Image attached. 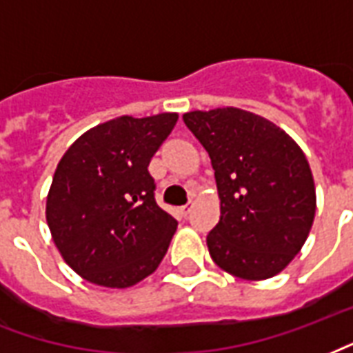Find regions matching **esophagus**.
<instances>
[{
  "label": "esophagus",
  "mask_w": 353,
  "mask_h": 353,
  "mask_svg": "<svg viewBox=\"0 0 353 353\" xmlns=\"http://www.w3.org/2000/svg\"><path fill=\"white\" fill-rule=\"evenodd\" d=\"M192 208H194V200H189V203H185V205H181V208H179V213H181L183 216H187Z\"/></svg>",
  "instance_id": "1"
}]
</instances>
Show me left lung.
Segmentation results:
<instances>
[{
  "label": "left lung",
  "mask_w": 353,
  "mask_h": 353,
  "mask_svg": "<svg viewBox=\"0 0 353 353\" xmlns=\"http://www.w3.org/2000/svg\"><path fill=\"white\" fill-rule=\"evenodd\" d=\"M183 121L215 170L221 221L208 234L213 262L245 281L275 276L301 250L314 221L307 157L281 127L252 112L194 110Z\"/></svg>",
  "instance_id": "1"
}]
</instances>
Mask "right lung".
I'll list each match as a JSON object with an SVG mask.
<instances>
[{
  "mask_svg": "<svg viewBox=\"0 0 353 353\" xmlns=\"http://www.w3.org/2000/svg\"><path fill=\"white\" fill-rule=\"evenodd\" d=\"M177 114L121 116L83 132L57 164L46 223L61 256L104 288H129L150 276L177 228L155 202L150 161Z\"/></svg>",
  "mask_w": 353,
  "mask_h": 353,
  "instance_id": "obj_1",
  "label": "right lung"
}]
</instances>
